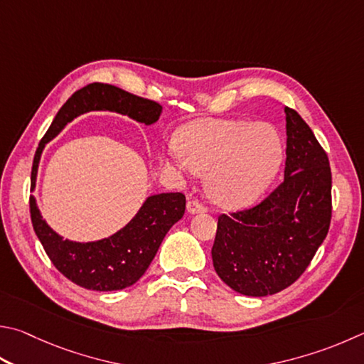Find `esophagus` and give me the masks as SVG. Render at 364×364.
Instances as JSON below:
<instances>
[{
    "label": "esophagus",
    "mask_w": 364,
    "mask_h": 364,
    "mask_svg": "<svg viewBox=\"0 0 364 364\" xmlns=\"http://www.w3.org/2000/svg\"><path fill=\"white\" fill-rule=\"evenodd\" d=\"M188 211L189 213H203V211H207V207L202 202H199L197 199H191L188 202Z\"/></svg>",
    "instance_id": "obj_1"
}]
</instances>
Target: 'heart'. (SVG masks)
<instances>
[{
    "label": "heart",
    "mask_w": 364,
    "mask_h": 364,
    "mask_svg": "<svg viewBox=\"0 0 364 364\" xmlns=\"http://www.w3.org/2000/svg\"><path fill=\"white\" fill-rule=\"evenodd\" d=\"M178 154L168 164L207 175L213 199L226 207L253 202L280 168L283 140L272 124L245 119H203L178 132Z\"/></svg>",
    "instance_id": "1"
}]
</instances>
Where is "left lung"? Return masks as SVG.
<instances>
[{
    "label": "left lung",
    "instance_id": "left-lung-1",
    "mask_svg": "<svg viewBox=\"0 0 364 364\" xmlns=\"http://www.w3.org/2000/svg\"><path fill=\"white\" fill-rule=\"evenodd\" d=\"M287 113L285 178L253 207L218 216L213 266L245 296H269L299 279L326 239L333 176L326 151L291 108Z\"/></svg>",
    "mask_w": 364,
    "mask_h": 364
}]
</instances>
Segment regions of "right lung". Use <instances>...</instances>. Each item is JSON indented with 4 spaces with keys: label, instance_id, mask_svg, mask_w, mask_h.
Segmentation results:
<instances>
[{
    "label": "right lung",
    "instance_id": "obj_1",
    "mask_svg": "<svg viewBox=\"0 0 364 364\" xmlns=\"http://www.w3.org/2000/svg\"><path fill=\"white\" fill-rule=\"evenodd\" d=\"M98 109L116 111L149 125L161 117L162 105L103 82H92L76 90L58 111L39 143L31 167V189L35 188L44 144L76 116ZM184 210L186 197L181 193L151 196L134 220L114 235L98 242L77 243L57 235L39 215L35 197L30 196L33 229L46 255L68 280L94 291H116L140 280L154 259L165 234L181 220Z\"/></svg>",
    "mask_w": 364,
    "mask_h": 364
}]
</instances>
